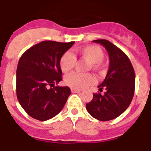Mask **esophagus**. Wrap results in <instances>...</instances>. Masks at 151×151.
I'll list each match as a JSON object with an SVG mask.
<instances>
[{
	"label": "esophagus",
	"instance_id": "1",
	"mask_svg": "<svg viewBox=\"0 0 151 151\" xmlns=\"http://www.w3.org/2000/svg\"><path fill=\"white\" fill-rule=\"evenodd\" d=\"M71 92H73V93H78V92H81V90L74 89V88H71Z\"/></svg>",
	"mask_w": 151,
	"mask_h": 151
}]
</instances>
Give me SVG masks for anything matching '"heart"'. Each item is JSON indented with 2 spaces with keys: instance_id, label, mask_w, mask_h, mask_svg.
<instances>
[{
  "instance_id": "b5f03b06",
  "label": "heart",
  "mask_w": 151,
  "mask_h": 151,
  "mask_svg": "<svg viewBox=\"0 0 151 151\" xmlns=\"http://www.w3.org/2000/svg\"><path fill=\"white\" fill-rule=\"evenodd\" d=\"M75 52L90 62V66L95 70H99L103 66L104 52L96 45H88L75 49ZM76 58L70 51L64 52L59 59V67L63 73H67L73 68ZM95 82V78L91 73H81L73 72L64 78L65 85L74 89H82Z\"/></svg>"
}]
</instances>
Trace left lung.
I'll list each match as a JSON object with an SVG mask.
<instances>
[{
  "mask_svg": "<svg viewBox=\"0 0 151 151\" xmlns=\"http://www.w3.org/2000/svg\"><path fill=\"white\" fill-rule=\"evenodd\" d=\"M107 51L110 64L109 70L99 91L104 94L93 93V99L86 104L88 112L96 119L106 122L114 119L124 112L130 105L135 92L136 75L133 66L124 52L107 40L93 41Z\"/></svg>",
  "mask_w": 151,
  "mask_h": 151,
  "instance_id": "8db88e82",
  "label": "left lung"
}]
</instances>
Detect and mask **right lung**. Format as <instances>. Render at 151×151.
<instances>
[{
  "instance_id": "1",
  "label": "right lung",
  "mask_w": 151,
  "mask_h": 151,
  "mask_svg": "<svg viewBox=\"0 0 151 151\" xmlns=\"http://www.w3.org/2000/svg\"><path fill=\"white\" fill-rule=\"evenodd\" d=\"M73 44L74 41H41L20 57L16 71V95L23 110L34 119H51L66 104L70 88L55 85L63 79L59 59Z\"/></svg>"
}]
</instances>
